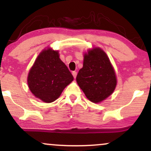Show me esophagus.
<instances>
[{"label":"esophagus","instance_id":"1","mask_svg":"<svg viewBox=\"0 0 151 151\" xmlns=\"http://www.w3.org/2000/svg\"><path fill=\"white\" fill-rule=\"evenodd\" d=\"M77 72H76V71L72 72V75H73L74 79H75L76 77H77Z\"/></svg>","mask_w":151,"mask_h":151}]
</instances>
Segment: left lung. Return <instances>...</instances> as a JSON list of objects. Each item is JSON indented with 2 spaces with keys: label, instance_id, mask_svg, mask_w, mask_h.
<instances>
[{
  "label": "left lung",
  "instance_id": "obj_1",
  "mask_svg": "<svg viewBox=\"0 0 151 151\" xmlns=\"http://www.w3.org/2000/svg\"><path fill=\"white\" fill-rule=\"evenodd\" d=\"M83 55V68L77 82L86 98L94 103L102 102L114 93L117 79L106 53L100 47L88 49Z\"/></svg>",
  "mask_w": 151,
  "mask_h": 151
}]
</instances>
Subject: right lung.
<instances>
[{
	"mask_svg": "<svg viewBox=\"0 0 151 151\" xmlns=\"http://www.w3.org/2000/svg\"><path fill=\"white\" fill-rule=\"evenodd\" d=\"M74 77L59 58L58 51L47 47L40 53L27 78L30 91L46 103L56 100Z\"/></svg>",
	"mask_w": 151,
	"mask_h": 151,
	"instance_id": "right-lung-1",
	"label": "right lung"
}]
</instances>
